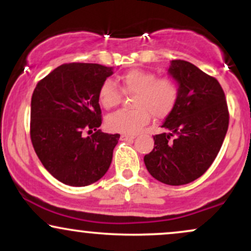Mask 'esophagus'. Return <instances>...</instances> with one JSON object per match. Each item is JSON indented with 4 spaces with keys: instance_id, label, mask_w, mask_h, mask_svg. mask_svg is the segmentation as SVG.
Instances as JSON below:
<instances>
[{
    "instance_id": "obj_1",
    "label": "esophagus",
    "mask_w": 251,
    "mask_h": 251,
    "mask_svg": "<svg viewBox=\"0 0 251 251\" xmlns=\"http://www.w3.org/2000/svg\"><path fill=\"white\" fill-rule=\"evenodd\" d=\"M134 138L135 137L133 134H122L120 139H122V140H133Z\"/></svg>"
}]
</instances>
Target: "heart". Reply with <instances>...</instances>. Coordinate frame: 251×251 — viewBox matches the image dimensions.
Returning a JSON list of instances; mask_svg holds the SVG:
<instances>
[{
  "label": "heart",
  "mask_w": 251,
  "mask_h": 251,
  "mask_svg": "<svg viewBox=\"0 0 251 251\" xmlns=\"http://www.w3.org/2000/svg\"><path fill=\"white\" fill-rule=\"evenodd\" d=\"M122 91L134 94L132 109H122L107 118V127L113 132L135 134L154 119H165L174 112L179 98V85L171 76H157L153 72L131 70L119 77ZM112 80H105L98 91V99L106 109L122 101L123 93Z\"/></svg>",
  "instance_id": "b5f03b06"
}]
</instances>
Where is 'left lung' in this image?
I'll return each mask as SVG.
<instances>
[{"label":"left lung","instance_id":"obj_1","mask_svg":"<svg viewBox=\"0 0 251 251\" xmlns=\"http://www.w3.org/2000/svg\"><path fill=\"white\" fill-rule=\"evenodd\" d=\"M169 73L179 83V98L154 148L144 157L153 178L168 185L191 183L217 157L229 126L226 94L217 79L184 60H172Z\"/></svg>","mask_w":251,"mask_h":251}]
</instances>
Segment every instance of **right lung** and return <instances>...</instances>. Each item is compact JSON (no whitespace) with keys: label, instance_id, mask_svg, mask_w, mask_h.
I'll return each mask as SVG.
<instances>
[{"label":"right lung","instance_id":"right-lung-1","mask_svg":"<svg viewBox=\"0 0 251 251\" xmlns=\"http://www.w3.org/2000/svg\"><path fill=\"white\" fill-rule=\"evenodd\" d=\"M112 73L99 63H63L34 89L31 144L46 170L66 185L96 183L111 165L120 134L99 129L98 91Z\"/></svg>","mask_w":251,"mask_h":251}]
</instances>
